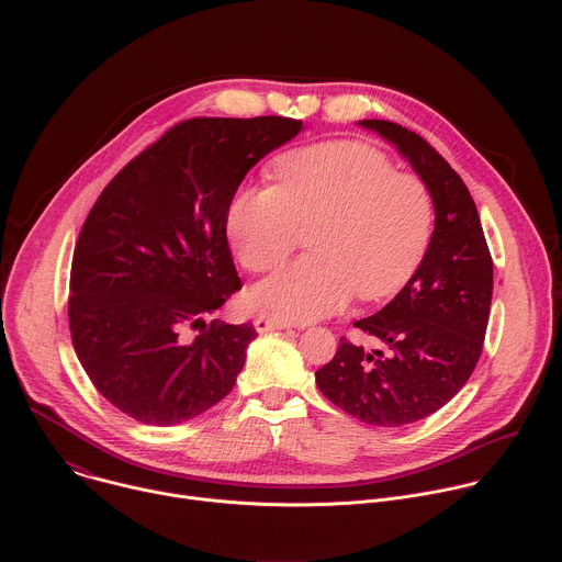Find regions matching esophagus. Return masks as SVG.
<instances>
[{
    "instance_id": "1",
    "label": "esophagus",
    "mask_w": 562,
    "mask_h": 562,
    "mask_svg": "<svg viewBox=\"0 0 562 562\" xmlns=\"http://www.w3.org/2000/svg\"><path fill=\"white\" fill-rule=\"evenodd\" d=\"M254 325H256V331H260V334L278 331V329H289L291 327V323H286V319L273 317V315H258L254 319Z\"/></svg>"
}]
</instances>
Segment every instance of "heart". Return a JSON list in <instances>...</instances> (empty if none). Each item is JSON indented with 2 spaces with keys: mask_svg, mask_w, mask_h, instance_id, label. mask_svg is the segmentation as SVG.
Returning a JSON list of instances; mask_svg holds the SVG:
<instances>
[{
  "mask_svg": "<svg viewBox=\"0 0 562 562\" xmlns=\"http://www.w3.org/2000/svg\"><path fill=\"white\" fill-rule=\"evenodd\" d=\"M276 187L239 189L226 231L243 267L267 273L304 243L311 256L260 282L247 302L282 319H313L403 289L434 233V198L414 173L362 142H325L282 155Z\"/></svg>",
  "mask_w": 562,
  "mask_h": 562,
  "instance_id": "b5f03b06",
  "label": "heart"
}]
</instances>
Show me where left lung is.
Listing matches in <instances>:
<instances>
[{
  "instance_id": "left-lung-1",
  "label": "left lung",
  "mask_w": 562,
  "mask_h": 562,
  "mask_svg": "<svg viewBox=\"0 0 562 562\" xmlns=\"http://www.w3.org/2000/svg\"><path fill=\"white\" fill-rule=\"evenodd\" d=\"M403 153L429 187L436 226L429 249L384 308L353 327L386 345L367 351L340 338L317 389L349 416L403 427L445 407L473 373L490 323L494 260L475 202L447 159L418 133L386 120H360Z\"/></svg>"
}]
</instances>
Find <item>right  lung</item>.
I'll use <instances>...</instances> for the list:
<instances>
[{
	"instance_id": "add662e5",
	"label": "right lung",
	"mask_w": 562,
	"mask_h": 562,
	"mask_svg": "<svg viewBox=\"0 0 562 562\" xmlns=\"http://www.w3.org/2000/svg\"><path fill=\"white\" fill-rule=\"evenodd\" d=\"M300 131L302 120L278 115L184 120L93 204L72 254L68 327L87 375L122 414L169 427L233 389L258 334L206 323L243 289L226 211L249 169Z\"/></svg>"
}]
</instances>
